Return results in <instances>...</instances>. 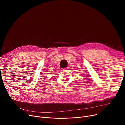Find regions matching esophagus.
Listing matches in <instances>:
<instances>
[{
  "label": "esophagus",
  "mask_w": 125,
  "mask_h": 125,
  "mask_svg": "<svg viewBox=\"0 0 125 125\" xmlns=\"http://www.w3.org/2000/svg\"><path fill=\"white\" fill-rule=\"evenodd\" d=\"M67 69H67V68H63V69H62V71H66Z\"/></svg>",
  "instance_id": "obj_1"
}]
</instances>
